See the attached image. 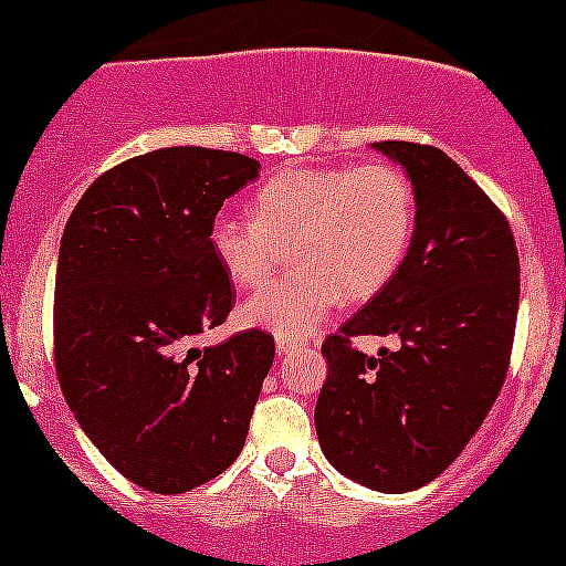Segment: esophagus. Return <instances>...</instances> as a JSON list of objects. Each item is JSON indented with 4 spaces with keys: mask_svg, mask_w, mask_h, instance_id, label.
Instances as JSON below:
<instances>
[{
    "mask_svg": "<svg viewBox=\"0 0 566 566\" xmlns=\"http://www.w3.org/2000/svg\"><path fill=\"white\" fill-rule=\"evenodd\" d=\"M293 348H298V343H290V339H282V337L276 339V354H279V359H282V356H287Z\"/></svg>",
    "mask_w": 566,
    "mask_h": 566,
    "instance_id": "esophagus-1",
    "label": "esophagus"
}]
</instances>
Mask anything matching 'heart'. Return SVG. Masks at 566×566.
Here are the masks:
<instances>
[{
    "label": "heart",
    "instance_id": "1",
    "mask_svg": "<svg viewBox=\"0 0 566 566\" xmlns=\"http://www.w3.org/2000/svg\"><path fill=\"white\" fill-rule=\"evenodd\" d=\"M417 232V196L392 163L293 168L268 179L251 218L223 210L210 249L238 287H254L293 243L295 268L256 290L240 315L282 339L315 332L345 298L361 301L392 282Z\"/></svg>",
    "mask_w": 566,
    "mask_h": 566
}]
</instances>
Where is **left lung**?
Listing matches in <instances>:
<instances>
[{
    "label": "left lung",
    "mask_w": 566,
    "mask_h": 566,
    "mask_svg": "<svg viewBox=\"0 0 566 566\" xmlns=\"http://www.w3.org/2000/svg\"><path fill=\"white\" fill-rule=\"evenodd\" d=\"M417 196V232L392 282L323 339L315 406L323 453L376 492H411L464 451L506 381L520 256L495 201L434 146L384 140ZM359 333L401 345L367 357Z\"/></svg>",
    "instance_id": "1"
}]
</instances>
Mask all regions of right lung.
<instances>
[{
    "label": "right lung",
    "mask_w": 566,
    "mask_h": 566,
    "mask_svg": "<svg viewBox=\"0 0 566 566\" xmlns=\"http://www.w3.org/2000/svg\"><path fill=\"white\" fill-rule=\"evenodd\" d=\"M260 163L171 146L132 157L85 190L54 279V370L87 440L132 484L179 495L240 457L276 356L249 328L188 348L232 312L210 223Z\"/></svg>",
    "instance_id": "obj_1"
}]
</instances>
